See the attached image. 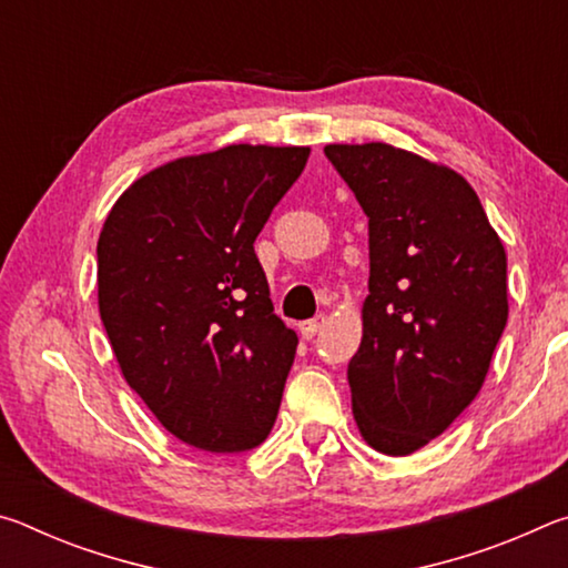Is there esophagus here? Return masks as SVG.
<instances>
[{"mask_svg":"<svg viewBox=\"0 0 568 568\" xmlns=\"http://www.w3.org/2000/svg\"><path fill=\"white\" fill-rule=\"evenodd\" d=\"M323 325H325V315H323V313H321V315H315V318H311V321H303V323H301V333H303V338L311 341L313 335L323 328Z\"/></svg>","mask_w":568,"mask_h":568,"instance_id":"1","label":"esophagus"}]
</instances>
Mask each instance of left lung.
Instances as JSON below:
<instances>
[{
  "label": "left lung",
  "instance_id": "left-lung-1",
  "mask_svg": "<svg viewBox=\"0 0 568 568\" xmlns=\"http://www.w3.org/2000/svg\"><path fill=\"white\" fill-rule=\"evenodd\" d=\"M368 215L353 416L381 454L444 434L484 386L508 318L506 250L468 182L386 142L325 145Z\"/></svg>",
  "mask_w": 568,
  "mask_h": 568
}]
</instances>
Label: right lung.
<instances>
[{
  "label": "right lung",
  "mask_w": 568,
  "mask_h": 568,
  "mask_svg": "<svg viewBox=\"0 0 568 568\" xmlns=\"http://www.w3.org/2000/svg\"><path fill=\"white\" fill-rule=\"evenodd\" d=\"M311 148L230 145L122 192L98 240V301L124 381L185 444L261 446L297 348L255 237Z\"/></svg>",
  "instance_id": "obj_1"
}]
</instances>
